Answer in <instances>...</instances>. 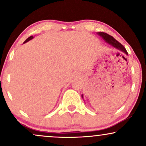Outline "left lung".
<instances>
[{
    "label": "left lung",
    "mask_w": 146,
    "mask_h": 146,
    "mask_svg": "<svg viewBox=\"0 0 146 146\" xmlns=\"http://www.w3.org/2000/svg\"><path fill=\"white\" fill-rule=\"evenodd\" d=\"M98 34L100 35V36H101L106 42H107L109 43L110 44H111L112 46H113L114 47L121 50V51L124 52L125 54L128 55V52H127L126 49H125L124 46H123L121 43L119 42L118 41L116 40L113 36H110L109 34H108V33H104V32H99ZM82 98H83V95H82Z\"/></svg>",
    "instance_id": "8db88e82"
}]
</instances>
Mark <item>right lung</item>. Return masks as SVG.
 <instances>
[{"mask_svg":"<svg viewBox=\"0 0 146 146\" xmlns=\"http://www.w3.org/2000/svg\"><path fill=\"white\" fill-rule=\"evenodd\" d=\"M32 38H33V36H30V37H29V38H27V40H25V41L24 42V43H25V42H27V41H29V40H31V39H32Z\"/></svg>","mask_w":146,"mask_h":146,"instance_id":"right-lung-1","label":"right lung"}]
</instances>
